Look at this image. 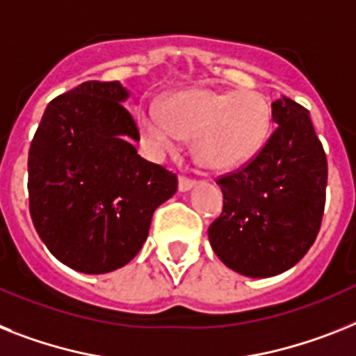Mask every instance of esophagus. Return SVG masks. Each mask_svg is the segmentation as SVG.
Masks as SVG:
<instances>
[{
	"label": "esophagus",
	"mask_w": 356,
	"mask_h": 356,
	"mask_svg": "<svg viewBox=\"0 0 356 356\" xmlns=\"http://www.w3.org/2000/svg\"><path fill=\"white\" fill-rule=\"evenodd\" d=\"M196 185V180L195 178H189V176L181 175L180 180H178V187H180V191H189L191 187H195Z\"/></svg>",
	"instance_id": "obj_1"
}]
</instances>
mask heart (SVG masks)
I'll list each match as a JSON object with an SVG mask.
<instances>
[{
    "mask_svg": "<svg viewBox=\"0 0 356 356\" xmlns=\"http://www.w3.org/2000/svg\"><path fill=\"white\" fill-rule=\"evenodd\" d=\"M140 131L158 152L175 151L180 136L195 138V154L213 171H231L251 160L271 131V108L254 90L187 89L161 111L149 105Z\"/></svg>",
    "mask_w": 356,
    "mask_h": 356,
    "instance_id": "b5f03b06",
    "label": "heart"
}]
</instances>
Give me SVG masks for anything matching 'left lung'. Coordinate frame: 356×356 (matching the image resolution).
Returning a JSON list of instances; mask_svg holds the SVG:
<instances>
[{"mask_svg":"<svg viewBox=\"0 0 356 356\" xmlns=\"http://www.w3.org/2000/svg\"><path fill=\"white\" fill-rule=\"evenodd\" d=\"M273 131L240 169L216 178L224 209L209 225L216 257L251 278L280 275L315 242L325 205L327 158L309 111L289 98L273 102Z\"/></svg>","mask_w":356,"mask_h":356,"instance_id":"1","label":"left lung"}]
</instances>
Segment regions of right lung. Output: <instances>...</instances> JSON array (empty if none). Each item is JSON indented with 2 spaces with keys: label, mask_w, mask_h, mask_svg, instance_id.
I'll return each instance as SVG.
<instances>
[{
  "label": "right lung",
  "mask_w": 356,
  "mask_h": 356,
  "mask_svg": "<svg viewBox=\"0 0 356 356\" xmlns=\"http://www.w3.org/2000/svg\"><path fill=\"white\" fill-rule=\"evenodd\" d=\"M118 81H85L47 105L29 151V209L61 264L102 275L147 240L152 213L178 189L132 145L140 131Z\"/></svg>",
  "instance_id": "obj_1"
}]
</instances>
